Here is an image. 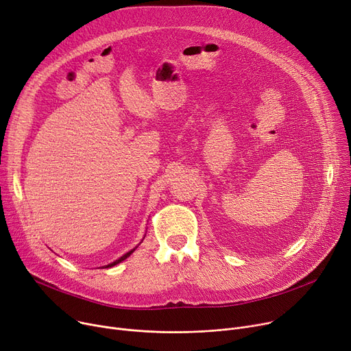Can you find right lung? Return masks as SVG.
I'll return each mask as SVG.
<instances>
[{
    "mask_svg": "<svg viewBox=\"0 0 351 351\" xmlns=\"http://www.w3.org/2000/svg\"><path fill=\"white\" fill-rule=\"evenodd\" d=\"M136 249H138V246H136V247H134V249H132V250H130V252H128V253H125V254H123V256H121V257H119V258H118V260H115V261H112V263H110V264H108V265H105V268H110V267H114V265H117V264H119V263H121V261H123V260H125V258H128V257H129V256H130V254H132V253H133V252H134V250H136Z\"/></svg>",
    "mask_w": 351,
    "mask_h": 351,
    "instance_id": "obj_1",
    "label": "right lung"
}]
</instances>
